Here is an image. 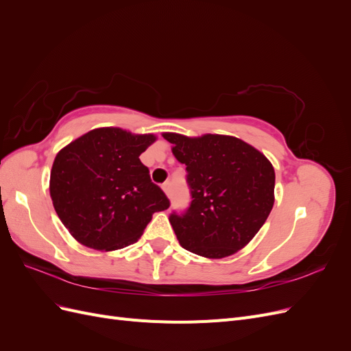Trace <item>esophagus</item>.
Listing matches in <instances>:
<instances>
[{
	"mask_svg": "<svg viewBox=\"0 0 351 351\" xmlns=\"http://www.w3.org/2000/svg\"><path fill=\"white\" fill-rule=\"evenodd\" d=\"M162 190H164V193H165L168 197H171V195H173V186H171V183H169V182L164 183V184H162Z\"/></svg>",
	"mask_w": 351,
	"mask_h": 351,
	"instance_id": "1",
	"label": "esophagus"
}]
</instances>
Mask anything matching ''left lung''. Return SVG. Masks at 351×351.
I'll return each mask as SVG.
<instances>
[{
	"mask_svg": "<svg viewBox=\"0 0 351 351\" xmlns=\"http://www.w3.org/2000/svg\"><path fill=\"white\" fill-rule=\"evenodd\" d=\"M186 165L192 193L186 214L169 217L182 246L209 259L237 253L256 236L274 206L275 171L256 147L226 134L164 133Z\"/></svg>",
	"mask_w": 351,
	"mask_h": 351,
	"instance_id": "1",
	"label": "left lung"
}]
</instances>
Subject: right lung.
I'll return each mask as SVG.
<instances>
[{
    "label": "right lung",
    "mask_w": 351,
    "mask_h": 351,
    "mask_svg": "<svg viewBox=\"0 0 351 351\" xmlns=\"http://www.w3.org/2000/svg\"><path fill=\"white\" fill-rule=\"evenodd\" d=\"M155 141L151 133L101 127L57 154L49 178L52 205L83 246L104 252L129 246L141 239L155 212L169 206L139 159Z\"/></svg>",
    "instance_id": "obj_1"
}]
</instances>
